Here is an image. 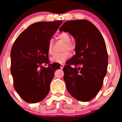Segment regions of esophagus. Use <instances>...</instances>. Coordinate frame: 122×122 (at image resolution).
Returning <instances> with one entry per match:
<instances>
[{"instance_id": "obj_1", "label": "esophagus", "mask_w": 122, "mask_h": 122, "mask_svg": "<svg viewBox=\"0 0 122 122\" xmlns=\"http://www.w3.org/2000/svg\"><path fill=\"white\" fill-rule=\"evenodd\" d=\"M64 67V64H61V65H60V68L61 69H63V67Z\"/></svg>"}]
</instances>
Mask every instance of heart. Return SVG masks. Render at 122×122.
Listing matches in <instances>:
<instances>
[{"instance_id":"heart-1","label":"heart","mask_w":122,"mask_h":122,"mask_svg":"<svg viewBox=\"0 0 122 122\" xmlns=\"http://www.w3.org/2000/svg\"><path fill=\"white\" fill-rule=\"evenodd\" d=\"M57 37L60 40L65 42L62 50L64 52L60 54H57V55L54 56L53 57H52L51 58V61L53 62L60 63V64H61V63L65 62L66 60L70 56L69 52L68 51H67V50L70 51V52H73L74 51V49H75L76 46L74 44L70 42V36L66 33L62 32V33H60L57 36ZM48 54L50 55H53L54 54L53 51L52 40H50L49 41V43H48Z\"/></svg>"}]
</instances>
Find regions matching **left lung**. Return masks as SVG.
<instances>
[{"instance_id": "8db88e82", "label": "left lung", "mask_w": 122, "mask_h": 122, "mask_svg": "<svg viewBox=\"0 0 122 122\" xmlns=\"http://www.w3.org/2000/svg\"><path fill=\"white\" fill-rule=\"evenodd\" d=\"M60 31L68 32L76 41V55L63 69L67 92L78 101L92 100L102 88L107 69L108 55L103 36L87 20L66 21Z\"/></svg>"}]
</instances>
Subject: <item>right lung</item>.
<instances>
[{
	"label": "right lung",
	"instance_id": "add662e5",
	"mask_svg": "<svg viewBox=\"0 0 122 122\" xmlns=\"http://www.w3.org/2000/svg\"><path fill=\"white\" fill-rule=\"evenodd\" d=\"M62 23L58 20L32 24L19 35L12 45L11 73L14 88L25 102L38 103L49 93L55 71L60 65L49 64L48 43ZM44 64L48 66L43 67Z\"/></svg>",
	"mask_w": 122,
	"mask_h": 122
}]
</instances>
